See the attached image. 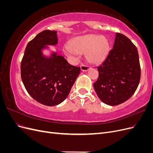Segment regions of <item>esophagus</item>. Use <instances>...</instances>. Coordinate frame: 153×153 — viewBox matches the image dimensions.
<instances>
[{
  "label": "esophagus",
  "mask_w": 153,
  "mask_h": 153,
  "mask_svg": "<svg viewBox=\"0 0 153 153\" xmlns=\"http://www.w3.org/2000/svg\"><path fill=\"white\" fill-rule=\"evenodd\" d=\"M80 68H81V70L82 71H87L88 69L91 68L89 66H87V65H85V64H82Z\"/></svg>",
  "instance_id": "1"
}]
</instances>
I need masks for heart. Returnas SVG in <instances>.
Masks as SVG:
<instances>
[{"label":"heart","mask_w":153,"mask_h":153,"mask_svg":"<svg viewBox=\"0 0 153 153\" xmlns=\"http://www.w3.org/2000/svg\"><path fill=\"white\" fill-rule=\"evenodd\" d=\"M69 47L64 48L66 55L84 53L87 52L88 59L92 62H102L107 56L110 45L105 36H97L94 34H87L78 36L69 42Z\"/></svg>","instance_id":"obj_1"}]
</instances>
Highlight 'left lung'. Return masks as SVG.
Wrapping results in <instances>:
<instances>
[{
  "label": "left lung",
  "instance_id": "obj_1",
  "mask_svg": "<svg viewBox=\"0 0 153 153\" xmlns=\"http://www.w3.org/2000/svg\"><path fill=\"white\" fill-rule=\"evenodd\" d=\"M99 76L94 83L102 102L115 106L135 93L140 80V65L137 47L123 34H115L113 49L98 67Z\"/></svg>",
  "mask_w": 153,
  "mask_h": 153
}]
</instances>
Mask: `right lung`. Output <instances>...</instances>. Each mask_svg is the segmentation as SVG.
<instances>
[{
	"label": "right lung",
	"instance_id": "add662e5",
	"mask_svg": "<svg viewBox=\"0 0 153 153\" xmlns=\"http://www.w3.org/2000/svg\"><path fill=\"white\" fill-rule=\"evenodd\" d=\"M57 31L45 30L27 44L21 62V78L28 93L38 102L59 105L71 91L80 68L69 64L61 55L53 53L46 57L42 50L57 44Z\"/></svg>",
	"mask_w": 153,
	"mask_h": 153
}]
</instances>
